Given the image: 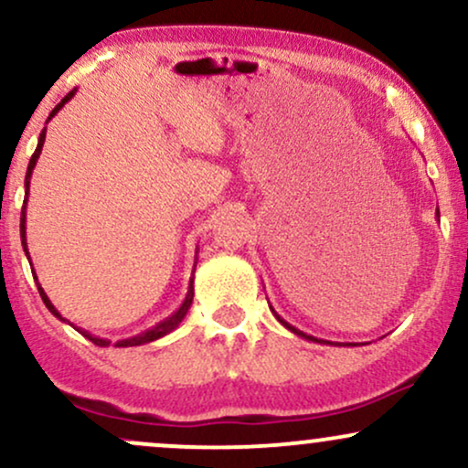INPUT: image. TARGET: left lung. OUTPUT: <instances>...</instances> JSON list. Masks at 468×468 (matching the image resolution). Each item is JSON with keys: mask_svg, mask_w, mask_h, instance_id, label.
Here are the masks:
<instances>
[{"mask_svg": "<svg viewBox=\"0 0 468 468\" xmlns=\"http://www.w3.org/2000/svg\"><path fill=\"white\" fill-rule=\"evenodd\" d=\"M436 218H441V213H438V209H436ZM270 309H272V307H270ZM272 314H274V318H277V320H279V323L285 326V329H288V331H292V334H294V335H298V337H303V340H309V342H318V345H334V342H326V340H318V337H314V335H307V334H303V331H301V329H296V326H292L290 323H285V320H283V318H281V316H279V314H277V312H274V309H272ZM335 345H337V346H357V345H356V342H345V345H340V342H335Z\"/></svg>", "mask_w": 468, "mask_h": 468, "instance_id": "obj_1", "label": "left lung"}]
</instances>
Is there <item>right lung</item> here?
Wrapping results in <instances>:
<instances>
[{"instance_id": "right-lung-1", "label": "right lung", "mask_w": 468, "mask_h": 468, "mask_svg": "<svg viewBox=\"0 0 468 468\" xmlns=\"http://www.w3.org/2000/svg\"><path fill=\"white\" fill-rule=\"evenodd\" d=\"M76 91H78V89H73V91L67 93L65 98L60 100V102L54 106V111L49 112L48 122L52 120V117L56 115V112H58L60 109H63V106H65L67 102H69V100L73 98V95H76ZM43 144H45V128L41 131V134H38L37 150H35V154H32L30 163H27V172H26V198H24V209H21V246H24V252H26V257H27V259H30V252H27V239H26V205H27V194H30V178H32V170H35V165H37L38 156H41ZM196 255H198V250H196ZM196 263H198V259H196V261H194V270H196ZM30 268H32V261H30ZM32 274H35V281H37L38 294H41L43 303H45V307H48L49 312H52L54 316L58 318V320H63V323H69V320H65L63 316H60L58 309H56V307L52 305V301H49L48 294H45V290L41 288V283H38V279H37V272H32ZM191 301H194V277L189 279V290H187V296H185V301L180 303V307L176 309V312L172 314V316H167L165 320H161V323H156L154 326H150V329L142 331V334H139V335L126 337V340H117V342H115V346H139V345H148V342H154V340H159V337H163V335L172 334V331L176 329V326H178L180 323H183V318L187 316V312H189V307H191ZM69 324H71V323H69ZM76 331H78V334H82L84 337H87V340H91L93 345H98V346H109V345H111V340H104V337H98V335L89 334V331L80 329V326H76Z\"/></svg>"}]
</instances>
